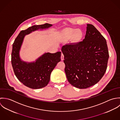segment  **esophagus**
<instances>
[{
  "mask_svg": "<svg viewBox=\"0 0 120 120\" xmlns=\"http://www.w3.org/2000/svg\"><path fill=\"white\" fill-rule=\"evenodd\" d=\"M61 60H64V55L63 53H62H62H61Z\"/></svg>",
  "mask_w": 120,
  "mask_h": 120,
  "instance_id": "1",
  "label": "esophagus"
}]
</instances>
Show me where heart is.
I'll return each mask as SVG.
<instances>
[{"instance_id":"1","label":"heart","mask_w":120,"mask_h":120,"mask_svg":"<svg viewBox=\"0 0 120 120\" xmlns=\"http://www.w3.org/2000/svg\"><path fill=\"white\" fill-rule=\"evenodd\" d=\"M63 36L65 39H69L72 38L74 42H78L82 39L83 33L79 29L68 28L64 30Z\"/></svg>"}]
</instances>
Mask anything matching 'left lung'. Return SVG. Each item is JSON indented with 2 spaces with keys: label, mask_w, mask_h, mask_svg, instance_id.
Listing matches in <instances>:
<instances>
[{
  "label": "left lung",
  "mask_w": 120,
  "mask_h": 120,
  "mask_svg": "<svg viewBox=\"0 0 120 120\" xmlns=\"http://www.w3.org/2000/svg\"><path fill=\"white\" fill-rule=\"evenodd\" d=\"M85 38L64 45L65 72L72 86L86 89L97 83L106 71L109 54L105 38L92 24H87Z\"/></svg>",
  "instance_id": "obj_1"
}]
</instances>
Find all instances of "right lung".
I'll return each mask as SVG.
<instances>
[{
  "label": "right lung",
  "instance_id": "obj_1",
  "mask_svg": "<svg viewBox=\"0 0 120 120\" xmlns=\"http://www.w3.org/2000/svg\"><path fill=\"white\" fill-rule=\"evenodd\" d=\"M52 25L48 23L35 25L21 30L12 45L11 62L14 74L21 82L32 89H41L48 84L51 73L61 61V52L45 53L35 62L28 63L20 58L19 50L25 35L38 29L48 28Z\"/></svg>",
  "mask_w": 120,
  "mask_h": 120
}]
</instances>
